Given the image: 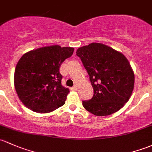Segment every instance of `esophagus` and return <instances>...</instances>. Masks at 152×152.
Segmentation results:
<instances>
[{"label": "esophagus", "instance_id": "34e87169", "mask_svg": "<svg viewBox=\"0 0 152 152\" xmlns=\"http://www.w3.org/2000/svg\"><path fill=\"white\" fill-rule=\"evenodd\" d=\"M77 88H78L77 85H76V84H75V85L73 86V90H77Z\"/></svg>", "mask_w": 152, "mask_h": 152}]
</instances>
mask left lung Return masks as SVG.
<instances>
[{
	"label": "left lung",
	"instance_id": "obj_1",
	"mask_svg": "<svg viewBox=\"0 0 152 152\" xmlns=\"http://www.w3.org/2000/svg\"><path fill=\"white\" fill-rule=\"evenodd\" d=\"M76 55L89 76L94 94L83 100L84 108L95 116H108L128 101L134 87V73L120 52L99 43L80 47Z\"/></svg>",
	"mask_w": 152,
	"mask_h": 152
}]
</instances>
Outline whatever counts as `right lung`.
I'll return each mask as SVG.
<instances>
[{"label":"right lung","mask_w":152,"mask_h":152,"mask_svg":"<svg viewBox=\"0 0 152 152\" xmlns=\"http://www.w3.org/2000/svg\"><path fill=\"white\" fill-rule=\"evenodd\" d=\"M73 50L51 46L30 51L20 59L14 71V87L27 108L49 113L65 104L69 89L62 86L60 68Z\"/></svg>","instance_id":"add662e5"}]
</instances>
